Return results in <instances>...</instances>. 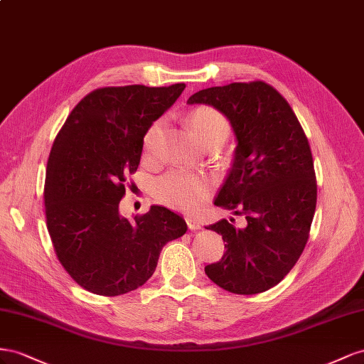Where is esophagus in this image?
<instances>
[{"label": "esophagus", "mask_w": 364, "mask_h": 364, "mask_svg": "<svg viewBox=\"0 0 364 364\" xmlns=\"http://www.w3.org/2000/svg\"><path fill=\"white\" fill-rule=\"evenodd\" d=\"M186 223H188V227L191 228V230H200L201 228V224L192 216H186Z\"/></svg>", "instance_id": "obj_1"}]
</instances>
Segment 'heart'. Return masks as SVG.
<instances>
[{"instance_id": "1", "label": "heart", "mask_w": 364, "mask_h": 364, "mask_svg": "<svg viewBox=\"0 0 364 364\" xmlns=\"http://www.w3.org/2000/svg\"><path fill=\"white\" fill-rule=\"evenodd\" d=\"M189 128L204 148H220L230 134V123L223 112L213 107L201 105L189 111L186 116ZM163 131V120L154 122L143 137V149L146 154L154 152ZM212 192L210 181L201 175L181 171H172L155 184V200L171 209L195 212L209 198Z\"/></svg>"}]
</instances>
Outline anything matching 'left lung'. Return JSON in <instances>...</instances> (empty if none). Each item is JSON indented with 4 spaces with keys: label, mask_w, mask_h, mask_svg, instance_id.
I'll return each instance as SVG.
<instances>
[{
    "label": "left lung",
    "mask_w": 364,
    "mask_h": 364,
    "mask_svg": "<svg viewBox=\"0 0 364 364\" xmlns=\"http://www.w3.org/2000/svg\"><path fill=\"white\" fill-rule=\"evenodd\" d=\"M188 103H205L230 122L236 148L215 205L245 215L236 228L221 220L225 253L204 268L210 280L235 294L273 288L294 267L308 241L317 184L305 132L288 102L262 80L201 90Z\"/></svg>",
    "instance_id": "1"
}]
</instances>
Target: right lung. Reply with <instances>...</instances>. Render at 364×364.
I'll use <instances>...</instances> for the list:
<instances>
[{"mask_svg":"<svg viewBox=\"0 0 364 364\" xmlns=\"http://www.w3.org/2000/svg\"><path fill=\"white\" fill-rule=\"evenodd\" d=\"M184 88L95 90L53 143L44 189L47 228L62 267L92 294L112 297L141 287L163 247L188 230L180 215L161 205L132 221L119 212L127 175L140 164L144 132Z\"/></svg>","mask_w":364,"mask_h":364,"instance_id":"obj_1","label":"right lung"}]
</instances>
